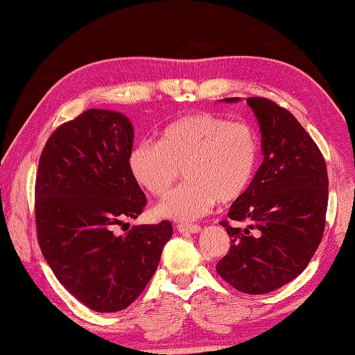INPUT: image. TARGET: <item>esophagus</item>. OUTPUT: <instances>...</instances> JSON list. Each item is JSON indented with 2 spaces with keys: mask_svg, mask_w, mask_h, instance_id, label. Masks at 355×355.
Masks as SVG:
<instances>
[{
  "mask_svg": "<svg viewBox=\"0 0 355 355\" xmlns=\"http://www.w3.org/2000/svg\"><path fill=\"white\" fill-rule=\"evenodd\" d=\"M177 230L180 231V233L183 234H197L202 231V227H198V225H189V223H180Z\"/></svg>",
  "mask_w": 355,
  "mask_h": 355,
  "instance_id": "1",
  "label": "esophagus"
}]
</instances>
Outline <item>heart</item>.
Segmentation results:
<instances>
[{"instance_id": "b5f03b06", "label": "heart", "mask_w": 355, "mask_h": 355, "mask_svg": "<svg viewBox=\"0 0 355 355\" xmlns=\"http://www.w3.org/2000/svg\"><path fill=\"white\" fill-rule=\"evenodd\" d=\"M259 135L247 121L196 112L164 125L158 143L143 141L130 150L133 178L150 194H167L182 169L188 182L158 205V214L180 222L205 216L218 203L239 200L259 164Z\"/></svg>"}]
</instances>
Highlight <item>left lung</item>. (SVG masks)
<instances>
[{
  "mask_svg": "<svg viewBox=\"0 0 355 355\" xmlns=\"http://www.w3.org/2000/svg\"><path fill=\"white\" fill-rule=\"evenodd\" d=\"M247 104L259 122L263 161L231 205L230 220L220 222L231 245L216 270L239 292L262 295L286 286L311 262L324 233L329 182L323 153L292 113L267 98Z\"/></svg>",
  "mask_w": 355,
  "mask_h": 355,
  "instance_id": "8db88e82",
  "label": "left lung"
}]
</instances>
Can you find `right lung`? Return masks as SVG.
I'll use <instances>...</instances> for the list:
<instances>
[{
    "instance_id": "obj_1",
    "label": "right lung",
    "mask_w": 355,
    "mask_h": 355,
    "mask_svg": "<svg viewBox=\"0 0 355 355\" xmlns=\"http://www.w3.org/2000/svg\"><path fill=\"white\" fill-rule=\"evenodd\" d=\"M132 147L127 116L89 108L55 128L38 161V245L60 284L96 312L130 306L172 237L167 220L116 234L147 203L128 167Z\"/></svg>"
}]
</instances>
